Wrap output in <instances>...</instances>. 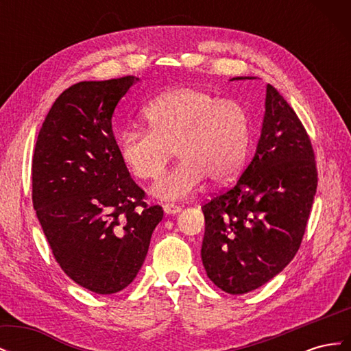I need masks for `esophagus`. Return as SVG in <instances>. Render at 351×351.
<instances>
[{
	"label": "esophagus",
	"mask_w": 351,
	"mask_h": 351,
	"mask_svg": "<svg viewBox=\"0 0 351 351\" xmlns=\"http://www.w3.org/2000/svg\"><path fill=\"white\" fill-rule=\"evenodd\" d=\"M164 210H165L167 215H176V214H178L180 210H182V206L174 205V204H165Z\"/></svg>",
	"instance_id": "34e87169"
}]
</instances>
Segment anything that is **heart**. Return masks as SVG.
Instances as JSON below:
<instances>
[{"label":"heart","mask_w":351,"mask_h":351,"mask_svg":"<svg viewBox=\"0 0 351 351\" xmlns=\"http://www.w3.org/2000/svg\"><path fill=\"white\" fill-rule=\"evenodd\" d=\"M146 129L129 127L120 136L127 168L143 180L162 174L174 154L180 162L154 184L152 193L167 200L192 195L209 177L222 183L246 158L250 121L243 105L212 92L180 86L158 95L142 112Z\"/></svg>","instance_id":"b5f03b06"}]
</instances>
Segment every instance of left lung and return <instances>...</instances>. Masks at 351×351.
Instances as JSON below:
<instances>
[{"mask_svg":"<svg viewBox=\"0 0 351 351\" xmlns=\"http://www.w3.org/2000/svg\"><path fill=\"white\" fill-rule=\"evenodd\" d=\"M254 77H232L244 80ZM317 186L315 154L302 121L267 86L256 152L241 177L202 206V262L222 291L244 294L278 275L300 247Z\"/></svg>","mask_w":351,"mask_h":351,"instance_id":"left-lung-1","label":"left lung"}]
</instances>
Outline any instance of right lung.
Segmentation results:
<instances>
[{
	"label": "right lung",
	"instance_id": "1",
	"mask_svg": "<svg viewBox=\"0 0 351 351\" xmlns=\"http://www.w3.org/2000/svg\"><path fill=\"white\" fill-rule=\"evenodd\" d=\"M134 76L80 82L42 124L32 159V200L61 269L97 294L124 290L142 268L164 217L147 206L112 133L117 104Z\"/></svg>",
	"mask_w": 351,
	"mask_h": 351
}]
</instances>
